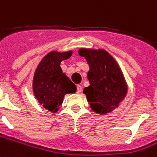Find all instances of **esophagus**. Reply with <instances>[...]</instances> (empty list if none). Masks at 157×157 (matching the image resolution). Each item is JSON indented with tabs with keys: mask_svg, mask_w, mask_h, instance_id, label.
Returning a JSON list of instances; mask_svg holds the SVG:
<instances>
[{
	"mask_svg": "<svg viewBox=\"0 0 157 157\" xmlns=\"http://www.w3.org/2000/svg\"><path fill=\"white\" fill-rule=\"evenodd\" d=\"M82 91V87L81 85H77L76 86V92H77V94H81Z\"/></svg>",
	"mask_w": 157,
	"mask_h": 157,
	"instance_id": "1",
	"label": "esophagus"
}]
</instances>
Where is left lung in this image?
Segmentation results:
<instances>
[{"label": "left lung", "mask_w": 157, "mask_h": 157, "mask_svg": "<svg viewBox=\"0 0 157 157\" xmlns=\"http://www.w3.org/2000/svg\"><path fill=\"white\" fill-rule=\"evenodd\" d=\"M89 64L87 79L90 86L83 93L94 111L105 115L118 107L128 93L123 74L112 56L104 49H79Z\"/></svg>", "instance_id": "8db88e82"}]
</instances>
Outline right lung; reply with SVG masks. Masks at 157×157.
<instances>
[{
    "mask_svg": "<svg viewBox=\"0 0 157 157\" xmlns=\"http://www.w3.org/2000/svg\"><path fill=\"white\" fill-rule=\"evenodd\" d=\"M71 51L48 53L37 66L33 79V92L38 102L49 111L57 112L64 95L74 94L76 86L63 73L60 63L68 59Z\"/></svg>",
    "mask_w": 157,
    "mask_h": 157,
    "instance_id": "1",
    "label": "right lung"
}]
</instances>
